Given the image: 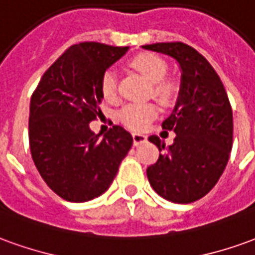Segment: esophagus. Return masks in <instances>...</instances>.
<instances>
[{
    "instance_id": "obj_1",
    "label": "esophagus",
    "mask_w": 255,
    "mask_h": 255,
    "mask_svg": "<svg viewBox=\"0 0 255 255\" xmlns=\"http://www.w3.org/2000/svg\"><path fill=\"white\" fill-rule=\"evenodd\" d=\"M132 139H133V145L138 146V145H142V143H145L146 142V135H143V133H132Z\"/></svg>"
}]
</instances>
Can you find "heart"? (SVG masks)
Segmentation results:
<instances>
[{
  "label": "heart",
  "mask_w": 255,
  "mask_h": 255,
  "mask_svg": "<svg viewBox=\"0 0 255 255\" xmlns=\"http://www.w3.org/2000/svg\"><path fill=\"white\" fill-rule=\"evenodd\" d=\"M129 65L136 72L152 83L153 98L158 102L168 103L174 97V84L167 80V63L157 55L153 53H140L135 56ZM101 94L105 101L113 102L117 99V76L115 70H106L101 78ZM157 115V110L152 103H128L119 112L120 122L131 129H143Z\"/></svg>",
  "instance_id": "obj_1"
}]
</instances>
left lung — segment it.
Instances as JSON below:
<instances>
[{
  "label": "left lung",
  "mask_w": 255,
  "mask_h": 255,
  "mask_svg": "<svg viewBox=\"0 0 255 255\" xmlns=\"http://www.w3.org/2000/svg\"><path fill=\"white\" fill-rule=\"evenodd\" d=\"M142 48L168 55L181 67L177 105L161 124L177 136L168 147L156 135L149 136L164 153L147 167V179L165 200L196 202L214 188L229 160L233 116L227 91L213 66L195 48L183 42H157Z\"/></svg>",
  "instance_id": "left-lung-1"
}]
</instances>
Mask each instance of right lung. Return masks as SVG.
<instances>
[{
    "mask_svg": "<svg viewBox=\"0 0 255 255\" xmlns=\"http://www.w3.org/2000/svg\"><path fill=\"white\" fill-rule=\"evenodd\" d=\"M128 47L72 45L55 60L31 95L30 152L48 186L67 202L92 200L109 189L132 136L113 126L101 138L90 123L99 116L101 78Z\"/></svg>",
    "mask_w": 255,
    "mask_h": 255,
    "instance_id": "add662e5",
    "label": "right lung"
}]
</instances>
